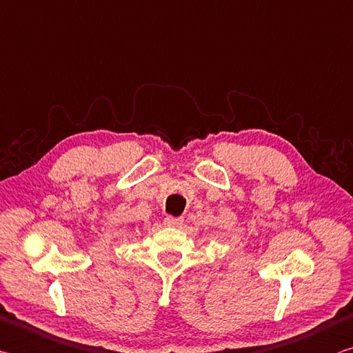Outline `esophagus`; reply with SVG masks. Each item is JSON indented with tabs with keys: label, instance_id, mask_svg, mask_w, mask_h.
I'll return each instance as SVG.
<instances>
[{
	"label": "esophagus",
	"instance_id": "esophagus-1",
	"mask_svg": "<svg viewBox=\"0 0 353 353\" xmlns=\"http://www.w3.org/2000/svg\"><path fill=\"white\" fill-rule=\"evenodd\" d=\"M163 222H165L166 227H181L183 219H182V217H172V216H168Z\"/></svg>",
	"mask_w": 353,
	"mask_h": 353
}]
</instances>
